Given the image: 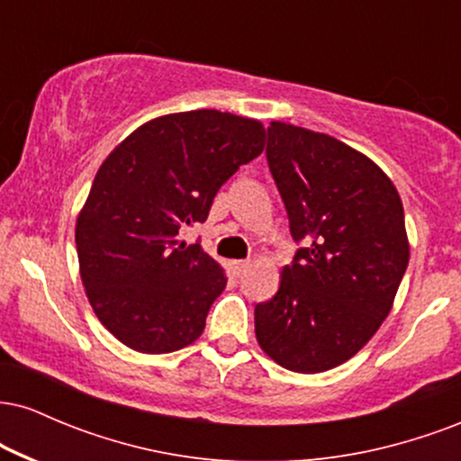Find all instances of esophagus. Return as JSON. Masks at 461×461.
Wrapping results in <instances>:
<instances>
[{
	"instance_id": "esophagus-1",
	"label": "esophagus",
	"mask_w": 461,
	"mask_h": 461,
	"mask_svg": "<svg viewBox=\"0 0 461 461\" xmlns=\"http://www.w3.org/2000/svg\"><path fill=\"white\" fill-rule=\"evenodd\" d=\"M249 268V260H231L230 262V271L234 273V277H240Z\"/></svg>"
}]
</instances>
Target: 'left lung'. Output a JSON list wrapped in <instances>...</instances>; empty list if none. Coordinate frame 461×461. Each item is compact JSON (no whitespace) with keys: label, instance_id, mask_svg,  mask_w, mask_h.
Instances as JSON below:
<instances>
[{"label":"left lung","instance_id":"8db88e82","mask_svg":"<svg viewBox=\"0 0 461 461\" xmlns=\"http://www.w3.org/2000/svg\"><path fill=\"white\" fill-rule=\"evenodd\" d=\"M268 167L305 240L256 305L258 345L279 366L325 373L362 348L393 310L410 262L399 190L362 151L299 125L271 121Z\"/></svg>","mask_w":461,"mask_h":461}]
</instances>
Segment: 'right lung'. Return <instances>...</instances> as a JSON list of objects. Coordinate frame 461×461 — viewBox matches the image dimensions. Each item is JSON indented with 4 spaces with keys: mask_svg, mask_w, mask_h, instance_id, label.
Listing matches in <instances>:
<instances>
[{
    "mask_svg": "<svg viewBox=\"0 0 461 461\" xmlns=\"http://www.w3.org/2000/svg\"><path fill=\"white\" fill-rule=\"evenodd\" d=\"M258 119L219 110L156 116L99 167L76 221L88 303L139 353L193 345L223 293V267L179 234L208 219L219 188L264 149Z\"/></svg>",
    "mask_w": 461,
    "mask_h": 461,
    "instance_id": "add662e5",
    "label": "right lung"
}]
</instances>
